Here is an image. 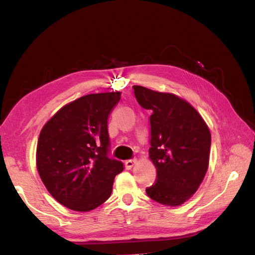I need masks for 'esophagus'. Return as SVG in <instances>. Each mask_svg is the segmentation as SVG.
Instances as JSON below:
<instances>
[{"instance_id": "esophagus-1", "label": "esophagus", "mask_w": 255, "mask_h": 255, "mask_svg": "<svg viewBox=\"0 0 255 255\" xmlns=\"http://www.w3.org/2000/svg\"><path fill=\"white\" fill-rule=\"evenodd\" d=\"M135 162H136L135 158H133V159H127V161L125 162V165H126V169H127V170H130L133 164H135Z\"/></svg>"}]
</instances>
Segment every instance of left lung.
<instances>
[{
    "mask_svg": "<svg viewBox=\"0 0 255 255\" xmlns=\"http://www.w3.org/2000/svg\"><path fill=\"white\" fill-rule=\"evenodd\" d=\"M133 94L149 117V157L156 180L146 188L150 199L179 206L197 191L208 169L211 137L195 108L171 93L133 85Z\"/></svg>",
    "mask_w": 255,
    "mask_h": 255,
    "instance_id": "1",
    "label": "left lung"
}]
</instances>
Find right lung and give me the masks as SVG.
Masks as SVG:
<instances>
[{
  "label": "right lung",
  "instance_id": "add662e5",
  "mask_svg": "<svg viewBox=\"0 0 255 255\" xmlns=\"http://www.w3.org/2000/svg\"><path fill=\"white\" fill-rule=\"evenodd\" d=\"M120 92L88 94L63 107L41 129L37 169L59 204L75 211L102 205L124 163L110 156L108 119Z\"/></svg>",
  "mask_w": 255,
  "mask_h": 255
}]
</instances>
